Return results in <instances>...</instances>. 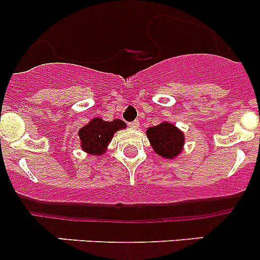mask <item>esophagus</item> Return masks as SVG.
<instances>
[{"label": "esophagus", "mask_w": 260, "mask_h": 260, "mask_svg": "<svg viewBox=\"0 0 260 260\" xmlns=\"http://www.w3.org/2000/svg\"><path fill=\"white\" fill-rule=\"evenodd\" d=\"M128 125H129L132 129H137V128L140 127V122H138V120H135V122H131Z\"/></svg>", "instance_id": "1"}]
</instances>
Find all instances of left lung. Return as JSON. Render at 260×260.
Returning <instances> with one entry per match:
<instances>
[{
	"instance_id": "left-lung-1",
	"label": "left lung",
	"mask_w": 260,
	"mask_h": 260,
	"mask_svg": "<svg viewBox=\"0 0 260 260\" xmlns=\"http://www.w3.org/2000/svg\"><path fill=\"white\" fill-rule=\"evenodd\" d=\"M151 147L158 156L166 159H174L180 156L185 145V135L175 124L161 122L146 131Z\"/></svg>"
}]
</instances>
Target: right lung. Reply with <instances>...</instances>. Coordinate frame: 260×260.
Here are the masks:
<instances>
[{"instance_id":"add662e5","label":"right lung","mask_w":260,"mask_h":260,"mask_svg":"<svg viewBox=\"0 0 260 260\" xmlns=\"http://www.w3.org/2000/svg\"><path fill=\"white\" fill-rule=\"evenodd\" d=\"M124 128H127V124L122 119H113L108 122L99 117H94L78 132L81 149L91 156H103L114 133Z\"/></svg>"}]
</instances>
